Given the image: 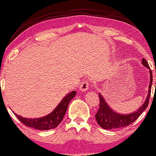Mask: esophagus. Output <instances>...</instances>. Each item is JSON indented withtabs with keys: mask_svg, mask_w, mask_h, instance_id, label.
Returning a JSON list of instances; mask_svg holds the SVG:
<instances>
[{
	"mask_svg": "<svg viewBox=\"0 0 156 156\" xmlns=\"http://www.w3.org/2000/svg\"><path fill=\"white\" fill-rule=\"evenodd\" d=\"M89 87H90V82H89L88 80H84L83 82L81 83V84L80 85L79 87V90L82 92H84L86 90H88Z\"/></svg>",
	"mask_w": 156,
	"mask_h": 156,
	"instance_id": "1",
	"label": "esophagus"
}]
</instances>
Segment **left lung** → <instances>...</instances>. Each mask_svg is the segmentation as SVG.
<instances>
[{
    "label": "left lung",
    "mask_w": 156,
    "mask_h": 156,
    "mask_svg": "<svg viewBox=\"0 0 156 156\" xmlns=\"http://www.w3.org/2000/svg\"><path fill=\"white\" fill-rule=\"evenodd\" d=\"M142 64L144 66H146L147 69H150V85H149L147 98L145 100L144 103L142 104L141 107H140V108L136 112L128 115L117 113V112H115V111L112 110L109 107V105L105 101V100H104V97L102 96L101 94L98 93L99 100H100V105H99L98 111L95 114V119H96L98 124L100 125V126H101L103 129H116V128L125 127L126 126L130 125L136 119H138V118L141 115L142 112L147 107L149 100H150V93H151L152 83H153V73H152V71L150 69L147 61L144 58L142 59Z\"/></svg>",
    "instance_id": "left-lung-1"
}]
</instances>
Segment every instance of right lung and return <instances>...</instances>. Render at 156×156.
<instances>
[{
    "label": "right lung",
    "instance_id": "add662e5",
    "mask_svg": "<svg viewBox=\"0 0 156 156\" xmlns=\"http://www.w3.org/2000/svg\"><path fill=\"white\" fill-rule=\"evenodd\" d=\"M75 95H76V92L73 91L66 95L63 98V100H61L57 107L50 114L44 117L39 118V119H26L15 113V115L21 121V123L30 127L35 128L40 130H48V129H54L59 125L60 123L64 119L70 101L75 96Z\"/></svg>",
    "mask_w": 156,
    "mask_h": 156
}]
</instances>
